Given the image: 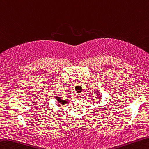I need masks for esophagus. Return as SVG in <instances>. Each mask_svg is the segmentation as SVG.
Returning <instances> with one entry per match:
<instances>
[{
    "label": "esophagus",
    "instance_id": "obj_1",
    "mask_svg": "<svg viewBox=\"0 0 149 149\" xmlns=\"http://www.w3.org/2000/svg\"><path fill=\"white\" fill-rule=\"evenodd\" d=\"M82 97H83V96H82V95H81V94L77 95V98L78 99V100H81V99H82Z\"/></svg>",
    "mask_w": 149,
    "mask_h": 149
}]
</instances>
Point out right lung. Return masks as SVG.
<instances>
[{"label":"right lung","mask_w":149,"mask_h":149,"mask_svg":"<svg viewBox=\"0 0 149 149\" xmlns=\"http://www.w3.org/2000/svg\"><path fill=\"white\" fill-rule=\"evenodd\" d=\"M57 100V101H59V105H64V104H65L66 103H67V101L65 100H61V97H59L58 96H56V97H55Z\"/></svg>","instance_id":"right-lung-1"}]
</instances>
